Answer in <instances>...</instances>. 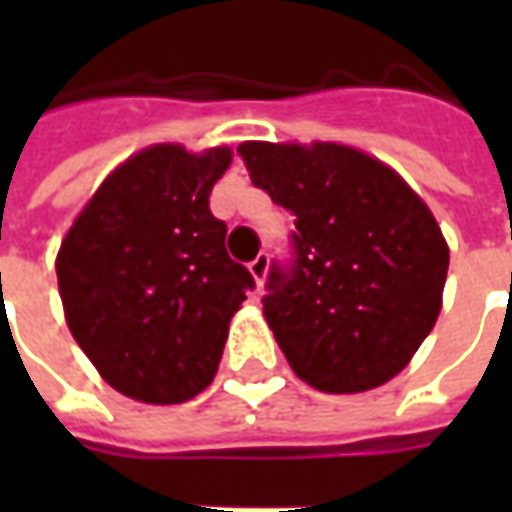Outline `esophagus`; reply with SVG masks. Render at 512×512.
Instances as JSON below:
<instances>
[{
  "label": "esophagus",
  "instance_id": "obj_1",
  "mask_svg": "<svg viewBox=\"0 0 512 512\" xmlns=\"http://www.w3.org/2000/svg\"><path fill=\"white\" fill-rule=\"evenodd\" d=\"M249 271H252V277H255L257 285H263V279H266L268 274V255L266 252H260V255L249 263Z\"/></svg>",
  "mask_w": 512,
  "mask_h": 512
}]
</instances>
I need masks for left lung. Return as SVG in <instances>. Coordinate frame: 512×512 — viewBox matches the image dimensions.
Segmentation results:
<instances>
[{
  "instance_id": "obj_1",
  "label": "left lung",
  "mask_w": 512,
  "mask_h": 512,
  "mask_svg": "<svg viewBox=\"0 0 512 512\" xmlns=\"http://www.w3.org/2000/svg\"><path fill=\"white\" fill-rule=\"evenodd\" d=\"M238 156L296 216L290 260L271 263L263 296L293 373L332 395L395 378L439 318L450 266L428 205L354 147L244 142Z\"/></svg>"
}]
</instances>
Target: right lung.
Wrapping results in <instances>:
<instances>
[{
  "label": "right lung",
  "instance_id": "obj_1",
  "mask_svg": "<svg viewBox=\"0 0 512 512\" xmlns=\"http://www.w3.org/2000/svg\"><path fill=\"white\" fill-rule=\"evenodd\" d=\"M230 158L227 147H147L101 183L60 246L73 340L134 400L183 403L211 384L230 318L255 288L208 202Z\"/></svg>",
  "mask_w": 512,
  "mask_h": 512
}]
</instances>
